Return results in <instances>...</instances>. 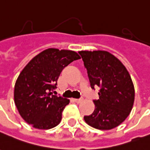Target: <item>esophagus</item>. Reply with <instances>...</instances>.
<instances>
[{
	"mask_svg": "<svg viewBox=\"0 0 150 150\" xmlns=\"http://www.w3.org/2000/svg\"><path fill=\"white\" fill-rule=\"evenodd\" d=\"M73 100L75 101L76 103H81L82 101V99H73Z\"/></svg>",
	"mask_w": 150,
	"mask_h": 150,
	"instance_id": "34e87169",
	"label": "esophagus"
}]
</instances>
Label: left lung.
I'll return each instance as SVG.
<instances>
[{
    "label": "left lung",
    "instance_id": "obj_1",
    "mask_svg": "<svg viewBox=\"0 0 150 150\" xmlns=\"http://www.w3.org/2000/svg\"><path fill=\"white\" fill-rule=\"evenodd\" d=\"M91 88L99 86V100L86 122L99 130H110L120 125L132 111L135 90L125 66L115 56L104 50L79 51Z\"/></svg>",
    "mask_w": 150,
    "mask_h": 150
}]
</instances>
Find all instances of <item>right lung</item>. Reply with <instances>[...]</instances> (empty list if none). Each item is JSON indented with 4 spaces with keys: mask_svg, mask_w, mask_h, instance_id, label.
I'll list each match as a JSON object with an SVG mask.
<instances>
[{
    "mask_svg": "<svg viewBox=\"0 0 150 150\" xmlns=\"http://www.w3.org/2000/svg\"><path fill=\"white\" fill-rule=\"evenodd\" d=\"M80 56L75 51L50 48L22 70L14 86V103L27 123L37 129L53 128L61 121L69 100L53 95L62 70Z\"/></svg>",
    "mask_w": 150,
    "mask_h": 150,
    "instance_id": "1",
    "label": "right lung"
}]
</instances>
